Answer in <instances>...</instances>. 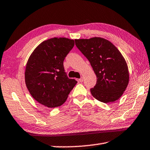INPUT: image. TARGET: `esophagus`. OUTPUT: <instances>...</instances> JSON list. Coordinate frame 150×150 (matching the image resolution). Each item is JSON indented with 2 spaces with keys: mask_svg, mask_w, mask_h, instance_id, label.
Returning <instances> with one entry per match:
<instances>
[{
  "mask_svg": "<svg viewBox=\"0 0 150 150\" xmlns=\"http://www.w3.org/2000/svg\"><path fill=\"white\" fill-rule=\"evenodd\" d=\"M79 82H83V77H81V79H79Z\"/></svg>",
  "mask_w": 150,
  "mask_h": 150,
  "instance_id": "obj_1",
  "label": "esophagus"
}]
</instances>
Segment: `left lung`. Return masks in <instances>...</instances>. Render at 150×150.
Instances as JSON below:
<instances>
[{
  "label": "left lung",
  "mask_w": 150,
  "mask_h": 150,
  "mask_svg": "<svg viewBox=\"0 0 150 150\" xmlns=\"http://www.w3.org/2000/svg\"><path fill=\"white\" fill-rule=\"evenodd\" d=\"M76 46L87 58L97 81L91 95L104 103L115 102L121 97L129 83L128 65L120 51L103 38L75 40Z\"/></svg>",
  "instance_id": "1"
}]
</instances>
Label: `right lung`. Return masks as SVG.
<instances>
[{"instance_id": "add662e5", "label": "right lung", "mask_w": 150, "mask_h": 150, "mask_svg": "<svg viewBox=\"0 0 150 150\" xmlns=\"http://www.w3.org/2000/svg\"><path fill=\"white\" fill-rule=\"evenodd\" d=\"M75 45L73 40L54 38L35 48L28 60L25 83L34 99L48 108L64 103L77 81L64 72L63 61Z\"/></svg>"}]
</instances>
